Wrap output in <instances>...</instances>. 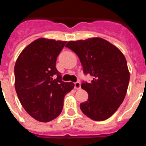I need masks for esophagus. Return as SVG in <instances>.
I'll list each match as a JSON object with an SVG mask.
<instances>
[{
  "label": "esophagus",
  "mask_w": 146,
  "mask_h": 146,
  "mask_svg": "<svg viewBox=\"0 0 146 146\" xmlns=\"http://www.w3.org/2000/svg\"><path fill=\"white\" fill-rule=\"evenodd\" d=\"M74 88L75 89H81V83L80 82H76L74 84Z\"/></svg>",
  "instance_id": "34e87169"
}]
</instances>
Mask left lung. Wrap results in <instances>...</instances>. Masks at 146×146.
I'll return each instance as SVG.
<instances>
[{"instance_id": "obj_1", "label": "left lung", "mask_w": 146, "mask_h": 146, "mask_svg": "<svg viewBox=\"0 0 146 146\" xmlns=\"http://www.w3.org/2000/svg\"><path fill=\"white\" fill-rule=\"evenodd\" d=\"M65 47L79 58L84 74L93 77L81 84L88 94V100L80 104L81 111L93 120L108 119L122 103L128 87L130 73L124 54L99 37L70 41Z\"/></svg>"}]
</instances>
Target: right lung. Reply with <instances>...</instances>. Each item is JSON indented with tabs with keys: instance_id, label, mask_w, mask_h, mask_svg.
<instances>
[{
	"instance_id": "obj_1",
	"label": "right lung",
	"mask_w": 146,
	"mask_h": 146,
	"mask_svg": "<svg viewBox=\"0 0 146 146\" xmlns=\"http://www.w3.org/2000/svg\"><path fill=\"white\" fill-rule=\"evenodd\" d=\"M66 42L39 38L19 54L14 67L15 88L21 105L34 119L47 122L60 115L74 84L62 81L56 60Z\"/></svg>"
}]
</instances>
